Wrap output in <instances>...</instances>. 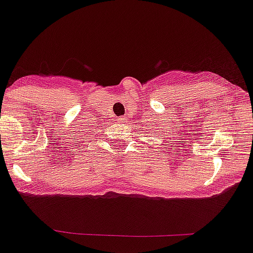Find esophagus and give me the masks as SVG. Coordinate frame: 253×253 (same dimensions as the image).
Instances as JSON below:
<instances>
[{"mask_svg":"<svg viewBox=\"0 0 253 253\" xmlns=\"http://www.w3.org/2000/svg\"><path fill=\"white\" fill-rule=\"evenodd\" d=\"M126 120H127L126 116H121L119 119V122H120V124H125V122H126Z\"/></svg>","mask_w":253,"mask_h":253,"instance_id":"obj_1","label":"esophagus"}]
</instances>
